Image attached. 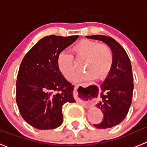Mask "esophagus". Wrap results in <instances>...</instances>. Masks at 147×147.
<instances>
[{
  "label": "esophagus",
  "instance_id": "esophagus-1",
  "mask_svg": "<svg viewBox=\"0 0 147 147\" xmlns=\"http://www.w3.org/2000/svg\"><path fill=\"white\" fill-rule=\"evenodd\" d=\"M81 85H84V83H82ZM78 87H79V86H78V85H76V86H75V88H74V94H75V98L77 99V101H79V102L81 103V104H83V105H84L85 107L90 106V105L92 104V102H91V101H86V100H83L82 98H78Z\"/></svg>",
  "mask_w": 147,
  "mask_h": 147
}]
</instances>
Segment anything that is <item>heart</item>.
<instances>
[{
	"instance_id": "1",
	"label": "heart",
	"mask_w": 147,
	"mask_h": 147,
	"mask_svg": "<svg viewBox=\"0 0 147 147\" xmlns=\"http://www.w3.org/2000/svg\"><path fill=\"white\" fill-rule=\"evenodd\" d=\"M72 54L61 52L58 57V66L67 80H72L79 70L74 61L85 59L83 68L86 72L77 75L75 80H84L93 77L98 80L105 79L112 68L114 54L110 46L105 42L83 39L75 43L71 49Z\"/></svg>"
}]
</instances>
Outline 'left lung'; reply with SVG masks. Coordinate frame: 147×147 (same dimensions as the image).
<instances>
[{
  "mask_svg": "<svg viewBox=\"0 0 147 147\" xmlns=\"http://www.w3.org/2000/svg\"><path fill=\"white\" fill-rule=\"evenodd\" d=\"M87 38L102 40L113 51L112 68L101 86V101L96 105L102 111L104 119L98 124H94L96 128H109L124 120L131 107L134 86L131 63L123 46L111 37L95 35Z\"/></svg>",
  "mask_w": 147,
  "mask_h": 147,
  "instance_id": "1",
  "label": "left lung"
}]
</instances>
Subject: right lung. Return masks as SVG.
Masks as SVG:
<instances>
[{
    "instance_id": "obj_1",
    "label": "right lung",
    "mask_w": 147,
    "mask_h": 147,
    "mask_svg": "<svg viewBox=\"0 0 147 147\" xmlns=\"http://www.w3.org/2000/svg\"><path fill=\"white\" fill-rule=\"evenodd\" d=\"M78 37H45L22 61L16 80V104L23 119L37 129L61 125L63 105L75 101L74 86L61 74L58 57Z\"/></svg>"
}]
</instances>
